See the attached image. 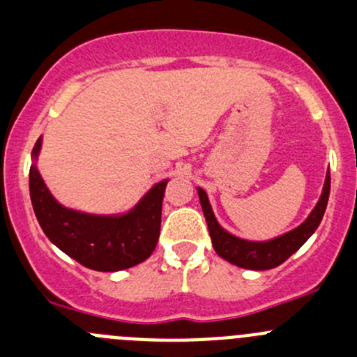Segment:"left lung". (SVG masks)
<instances>
[{"label": "left lung", "instance_id": "left-lung-1", "mask_svg": "<svg viewBox=\"0 0 357 357\" xmlns=\"http://www.w3.org/2000/svg\"><path fill=\"white\" fill-rule=\"evenodd\" d=\"M329 185H331V178H329V172H326L324 185H322V192L319 196V202L315 203L314 210L308 213L307 219L296 226L291 231L284 233L280 236H275L270 240H245L240 236L231 235L226 231L219 222H217L215 215H213L212 205L208 202L205 189L196 188L199 196V203H202L203 213H205L206 224H208V233L212 238V245L215 252L219 254L222 259L227 263L235 264V266L245 268V270H271V268L282 264L287 257L293 256L308 238L315 233V229L321 224L322 215L326 212L329 198Z\"/></svg>", "mask_w": 357, "mask_h": 357}]
</instances>
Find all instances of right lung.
Instances as JSON below:
<instances>
[{
    "instance_id": "1",
    "label": "right lung",
    "mask_w": 357,
    "mask_h": 357,
    "mask_svg": "<svg viewBox=\"0 0 357 357\" xmlns=\"http://www.w3.org/2000/svg\"><path fill=\"white\" fill-rule=\"evenodd\" d=\"M43 138L33 149L29 192L35 215L47 238L66 256L96 271H121L144 263L155 249L168 178L152 185L131 208L91 213L64 206L47 188L38 169Z\"/></svg>"
}]
</instances>
